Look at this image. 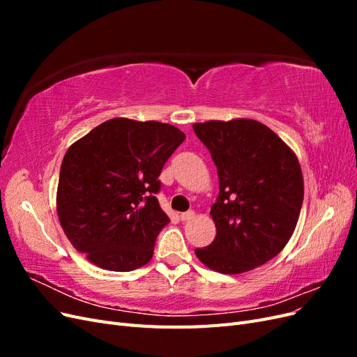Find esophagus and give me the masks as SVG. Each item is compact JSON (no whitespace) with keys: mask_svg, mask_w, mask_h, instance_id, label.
Segmentation results:
<instances>
[{"mask_svg":"<svg viewBox=\"0 0 357 357\" xmlns=\"http://www.w3.org/2000/svg\"><path fill=\"white\" fill-rule=\"evenodd\" d=\"M193 218H195V211H186V213H181L180 214V219L183 220V222H188V220H192Z\"/></svg>","mask_w":357,"mask_h":357,"instance_id":"esophagus-1","label":"esophagus"}]
</instances>
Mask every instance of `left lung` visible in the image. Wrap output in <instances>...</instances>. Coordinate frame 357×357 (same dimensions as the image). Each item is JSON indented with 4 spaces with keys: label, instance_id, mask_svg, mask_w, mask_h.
<instances>
[{
    "label": "left lung",
    "instance_id": "8db88e82",
    "mask_svg": "<svg viewBox=\"0 0 357 357\" xmlns=\"http://www.w3.org/2000/svg\"><path fill=\"white\" fill-rule=\"evenodd\" d=\"M218 167L211 207L214 241L197 248L199 261L222 274L266 264L294 235L304 199L299 160L282 138L253 119L193 123Z\"/></svg>",
    "mask_w": 357,
    "mask_h": 357
}]
</instances>
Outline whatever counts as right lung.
<instances>
[{
    "mask_svg": "<svg viewBox=\"0 0 357 357\" xmlns=\"http://www.w3.org/2000/svg\"><path fill=\"white\" fill-rule=\"evenodd\" d=\"M185 138L169 123L114 117L70 146L56 211L75 250L107 271L149 264L156 236L169 222L155 197L158 177Z\"/></svg>",
    "mask_w": 357,
    "mask_h": 357,
    "instance_id": "1",
    "label": "right lung"
}]
</instances>
